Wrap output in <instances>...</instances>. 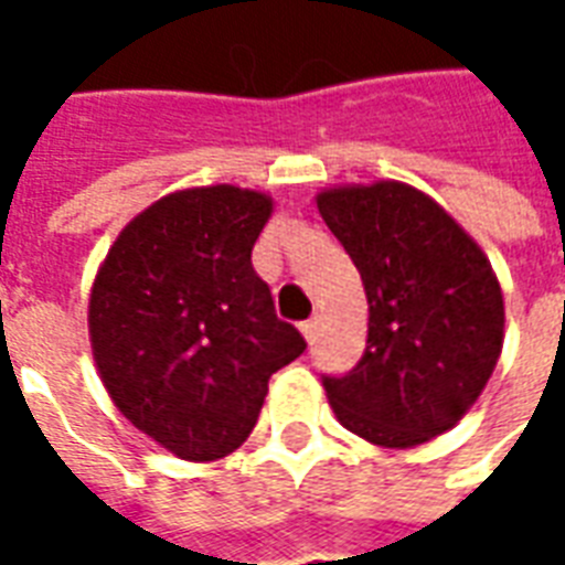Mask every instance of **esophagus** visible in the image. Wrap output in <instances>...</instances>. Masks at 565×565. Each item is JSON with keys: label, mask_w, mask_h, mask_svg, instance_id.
<instances>
[{"label": "esophagus", "mask_w": 565, "mask_h": 565, "mask_svg": "<svg viewBox=\"0 0 565 565\" xmlns=\"http://www.w3.org/2000/svg\"><path fill=\"white\" fill-rule=\"evenodd\" d=\"M318 323H320L318 315H311V318L302 323V335H306V342H315V335H318Z\"/></svg>", "instance_id": "1"}]
</instances>
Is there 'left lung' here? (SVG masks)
<instances>
[{
	"label": "left lung",
	"mask_w": 565,
	"mask_h": 565,
	"mask_svg": "<svg viewBox=\"0 0 565 565\" xmlns=\"http://www.w3.org/2000/svg\"><path fill=\"white\" fill-rule=\"evenodd\" d=\"M318 211L363 278L366 351L323 391L344 429L381 448L448 433L497 369L502 287L472 235L403 181L327 186Z\"/></svg>",
	"instance_id": "8db88e82"
}]
</instances>
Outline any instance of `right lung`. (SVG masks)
I'll return each instance as SVG.
<instances>
[{
  "label": "right lung",
  "mask_w": 565,
  "mask_h": 565,
  "mask_svg": "<svg viewBox=\"0 0 565 565\" xmlns=\"http://www.w3.org/2000/svg\"><path fill=\"white\" fill-rule=\"evenodd\" d=\"M269 217L259 190H174L120 230L93 278L96 372L117 412L178 460L233 454L271 375L306 351L250 266Z\"/></svg>",
  "instance_id": "add662e5"
}]
</instances>
